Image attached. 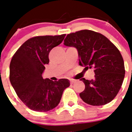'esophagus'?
<instances>
[{
	"label": "esophagus",
	"mask_w": 132,
	"mask_h": 132,
	"mask_svg": "<svg viewBox=\"0 0 132 132\" xmlns=\"http://www.w3.org/2000/svg\"><path fill=\"white\" fill-rule=\"evenodd\" d=\"M75 82H76V80H74V79H71V80H70V83L71 84H73Z\"/></svg>",
	"instance_id": "esophagus-1"
}]
</instances>
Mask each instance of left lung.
I'll return each instance as SVG.
<instances>
[{
  "mask_svg": "<svg viewBox=\"0 0 132 132\" xmlns=\"http://www.w3.org/2000/svg\"><path fill=\"white\" fill-rule=\"evenodd\" d=\"M63 44L77 50L79 65L94 69V79H80L85 85V90L79 94L81 99L92 106L111 102L125 76L123 59L118 49L104 35L88 30L67 34Z\"/></svg>",
  "mask_w": 132,
  "mask_h": 132,
  "instance_id": "8db88e82",
  "label": "left lung"
}]
</instances>
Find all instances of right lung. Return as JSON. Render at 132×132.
<instances>
[{
  "mask_svg": "<svg viewBox=\"0 0 132 132\" xmlns=\"http://www.w3.org/2000/svg\"><path fill=\"white\" fill-rule=\"evenodd\" d=\"M66 34L36 36L26 41L16 51L10 64V81L19 98L30 109L47 112L59 104L64 90L69 87L67 79L53 81L44 79L45 65L50 51L59 45Z\"/></svg>",
  "mask_w": 132,
  "mask_h": 132,
  "instance_id": "1",
  "label": "right lung"
}]
</instances>
